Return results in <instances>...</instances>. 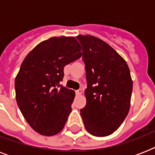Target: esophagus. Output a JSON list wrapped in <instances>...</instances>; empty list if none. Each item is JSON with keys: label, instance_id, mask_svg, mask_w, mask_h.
Returning a JSON list of instances; mask_svg holds the SVG:
<instances>
[{"label": "esophagus", "instance_id": "1", "mask_svg": "<svg viewBox=\"0 0 155 155\" xmlns=\"http://www.w3.org/2000/svg\"><path fill=\"white\" fill-rule=\"evenodd\" d=\"M81 93H82V89L81 88H79V89L75 91V94L76 95H80Z\"/></svg>", "mask_w": 155, "mask_h": 155}]
</instances>
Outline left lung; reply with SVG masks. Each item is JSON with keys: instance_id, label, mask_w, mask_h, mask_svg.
Listing matches in <instances>:
<instances>
[{"instance_id": "1", "label": "left lung", "mask_w": 155, "mask_h": 155, "mask_svg": "<svg viewBox=\"0 0 155 155\" xmlns=\"http://www.w3.org/2000/svg\"><path fill=\"white\" fill-rule=\"evenodd\" d=\"M85 64L87 104L80 115L87 132L96 137L112 134L126 117L133 81L127 63L100 38L79 35Z\"/></svg>"}]
</instances>
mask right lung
Returning <instances> with one entry per match:
<instances>
[{"label":"right lung","mask_w":155,"mask_h":155,"mask_svg":"<svg viewBox=\"0 0 155 155\" xmlns=\"http://www.w3.org/2000/svg\"><path fill=\"white\" fill-rule=\"evenodd\" d=\"M74 37H53L28 54L15 79L16 100L28 124L45 136L63 130L75 92L60 84L63 68L81 57Z\"/></svg>","instance_id":"obj_1"}]
</instances>
